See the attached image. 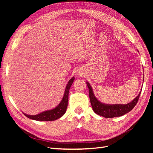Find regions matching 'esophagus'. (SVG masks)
<instances>
[{
    "label": "esophagus",
    "mask_w": 153,
    "mask_h": 153,
    "mask_svg": "<svg viewBox=\"0 0 153 153\" xmlns=\"http://www.w3.org/2000/svg\"><path fill=\"white\" fill-rule=\"evenodd\" d=\"M77 74L78 75H82V73H80V72H79V71H78L77 72Z\"/></svg>",
    "instance_id": "esophagus-1"
}]
</instances>
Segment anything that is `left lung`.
Instances as JSON below:
<instances>
[{"label":"left lung","mask_w":153,"mask_h":153,"mask_svg":"<svg viewBox=\"0 0 153 153\" xmlns=\"http://www.w3.org/2000/svg\"><path fill=\"white\" fill-rule=\"evenodd\" d=\"M86 83L88 88H89V98L92 109H93L94 112L96 114L101 115V116H103L105 118L120 117L127 114L129 112H130L137 105L141 93L140 91L139 94H138L135 99L132 101H131V102H129V103L127 104H105L100 102V101L97 100L93 93V91H92V89L90 84L88 82H87Z\"/></svg>","instance_id":"left-lung-1"}]
</instances>
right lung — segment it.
Returning <instances> with one entry per match:
<instances>
[{
    "label": "right lung",
    "mask_w": 153,
    "mask_h": 153,
    "mask_svg": "<svg viewBox=\"0 0 153 153\" xmlns=\"http://www.w3.org/2000/svg\"><path fill=\"white\" fill-rule=\"evenodd\" d=\"M74 80H75V77H72L71 79L69 80L66 87L65 92H64L62 100H61V103H60L55 108L50 110L45 111V112H41L39 114L34 115H27L24 113L23 114L28 118L38 121H52L61 117L62 115L65 114L66 111L68 103L69 91Z\"/></svg>",
    "instance_id": "1"
}]
</instances>
